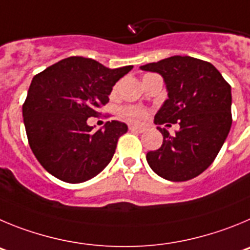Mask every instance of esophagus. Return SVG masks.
Returning a JSON list of instances; mask_svg holds the SVG:
<instances>
[{
    "instance_id": "obj_1",
    "label": "esophagus",
    "mask_w": 250,
    "mask_h": 250,
    "mask_svg": "<svg viewBox=\"0 0 250 250\" xmlns=\"http://www.w3.org/2000/svg\"><path fill=\"white\" fill-rule=\"evenodd\" d=\"M129 129H130V130H137V132H139V133H142V132H145L146 128L138 127V125H129Z\"/></svg>"
}]
</instances>
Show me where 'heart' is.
<instances>
[{"label":"heart","instance_id":"heart-1","mask_svg":"<svg viewBox=\"0 0 250 250\" xmlns=\"http://www.w3.org/2000/svg\"><path fill=\"white\" fill-rule=\"evenodd\" d=\"M123 117L129 122L141 123L147 118V112L142 108H137V107H127L122 111Z\"/></svg>","mask_w":250,"mask_h":250}]
</instances>
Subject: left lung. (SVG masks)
<instances>
[{
	"label": "left lung",
	"instance_id": "8db88e82",
	"mask_svg": "<svg viewBox=\"0 0 250 250\" xmlns=\"http://www.w3.org/2000/svg\"><path fill=\"white\" fill-rule=\"evenodd\" d=\"M139 68L159 73L168 92L154 123L179 125L175 134L157 127L163 145L147 153L149 167L167 181L194 178L213 163L228 137L230 86L212 63L189 56H173Z\"/></svg>",
	"mask_w": 250,
	"mask_h": 250
}]
</instances>
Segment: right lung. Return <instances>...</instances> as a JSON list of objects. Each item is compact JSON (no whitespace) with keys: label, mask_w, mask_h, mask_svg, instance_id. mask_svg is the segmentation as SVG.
I'll return each mask as SVG.
<instances>
[{"label":"right lung","mask_w":250,"mask_h":250,"mask_svg":"<svg viewBox=\"0 0 250 250\" xmlns=\"http://www.w3.org/2000/svg\"><path fill=\"white\" fill-rule=\"evenodd\" d=\"M132 68L68 57L33 77L22 114L31 149L47 172L82 183L108 166L127 125L112 121L94 132L87 120L97 116L112 87Z\"/></svg>","instance_id":"add662e5"}]
</instances>
